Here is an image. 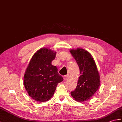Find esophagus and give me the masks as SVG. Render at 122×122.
Wrapping results in <instances>:
<instances>
[{
	"mask_svg": "<svg viewBox=\"0 0 122 122\" xmlns=\"http://www.w3.org/2000/svg\"><path fill=\"white\" fill-rule=\"evenodd\" d=\"M68 77V75H64V80H67Z\"/></svg>",
	"mask_w": 122,
	"mask_h": 122,
	"instance_id": "34e87169",
	"label": "esophagus"
}]
</instances>
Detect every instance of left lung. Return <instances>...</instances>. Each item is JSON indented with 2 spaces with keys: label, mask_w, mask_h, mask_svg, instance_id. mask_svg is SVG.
Returning a JSON list of instances; mask_svg holds the SVG:
<instances>
[{
  "label": "left lung",
  "mask_w": 122,
  "mask_h": 122,
  "mask_svg": "<svg viewBox=\"0 0 122 122\" xmlns=\"http://www.w3.org/2000/svg\"><path fill=\"white\" fill-rule=\"evenodd\" d=\"M71 54L79 66L80 76L77 86L71 95L77 102L90 99L99 88L100 75L91 55L82 48L71 49Z\"/></svg>",
  "instance_id": "8db88e82"
}]
</instances>
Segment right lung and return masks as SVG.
I'll return each instance as SVG.
<instances>
[{
  "label": "right lung",
  "mask_w": 122,
  "mask_h": 122,
  "mask_svg": "<svg viewBox=\"0 0 122 122\" xmlns=\"http://www.w3.org/2000/svg\"><path fill=\"white\" fill-rule=\"evenodd\" d=\"M56 52L41 48L32 57L25 71L24 85L29 96L36 102H45L53 96L58 83L63 78L51 61Z\"/></svg>",
  "instance_id": "add662e5"
}]
</instances>
